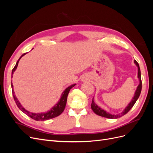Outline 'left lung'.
Listing matches in <instances>:
<instances>
[{"label":"left lung","mask_w":153,"mask_h":153,"mask_svg":"<svg viewBox=\"0 0 153 153\" xmlns=\"http://www.w3.org/2000/svg\"><path fill=\"white\" fill-rule=\"evenodd\" d=\"M134 62L136 64V66L138 68V79H139L140 83H139V85H138L137 88V90L135 92V94H134L133 98H132L131 102L128 104V105L126 106L125 109L121 113H120L119 114H110L108 112H106L105 110H103L102 108H101L100 106H98L97 105L94 101V98H92V103H91V108L92 110H93V112L97 114L100 115V116L101 117H106V118H108V119H117L119 117H121L123 115H124L126 114H127L130 109L133 107V105H135V103H136L137 100H138V98H139L140 94V92H141V90H142V80H141V72H140V67L139 65H138V63L135 61H134Z\"/></svg>","instance_id":"1"}]
</instances>
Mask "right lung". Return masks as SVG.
<instances>
[{
	"label": "right lung",
	"mask_w": 153,
	"mask_h": 153,
	"mask_svg": "<svg viewBox=\"0 0 153 153\" xmlns=\"http://www.w3.org/2000/svg\"><path fill=\"white\" fill-rule=\"evenodd\" d=\"M27 53H25L23 55H22V56L20 57V59L18 60V61L16 64L15 66L14 67V68L12 70V75H11V78L13 77V74L14 73V72L15 71L16 69L17 68L18 62H19V61L20 60V59L25 55ZM76 84H73L70 86H69L68 87H67L66 89L64 90V91L62 92V94L61 95V98H60L59 102L55 105V106L53 107H52L51 108L49 111H48L47 112H44V113H32L27 111V110H25L23 106H22V105L20 104V103L19 102V101L18 100V99L16 98V96L15 95V92H14L13 89L12 90V92H13V98L14 100H15V103L16 104V105L18 106V107L19 108V109L20 110H22L23 112L25 113L26 115H28L29 117H30V118L33 119L36 121H46V120H48L50 119H52L54 117H56L57 116H59V115H61L63 111L64 110V108H65V106L66 105V101H67V98H68V95L69 91L71 89L72 87H73ZM11 87H13V85L12 84V82H11Z\"/></svg>",
	"instance_id": "1"
}]
</instances>
